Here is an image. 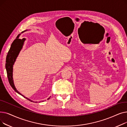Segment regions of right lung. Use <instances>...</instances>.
I'll return each mask as SVG.
<instances>
[{
	"label": "right lung",
	"mask_w": 127,
	"mask_h": 127,
	"mask_svg": "<svg viewBox=\"0 0 127 127\" xmlns=\"http://www.w3.org/2000/svg\"><path fill=\"white\" fill-rule=\"evenodd\" d=\"M26 31H27V30H26ZM26 31H24L22 32H24ZM20 34H21L18 35V36H17L16 39H14V41L13 42V43L11 44V47L8 51V55H7V56H6V58L5 68H6V73H7L8 80H9V83H10L11 87L12 88V89L19 95H21L22 96H23L24 97L26 98V99H28L29 100L31 101V102L32 101L34 102V101L31 100H30L29 99L26 97L22 94H21V93H20L15 88L14 84V82H13V65H14V62H15V60L19 54L20 51H21V50L22 49V48L23 47L24 41H25V38H23L22 39L19 38V36ZM49 98H50V97L49 98H48V99H49Z\"/></svg>",
	"instance_id": "right-lung-1"
}]
</instances>
